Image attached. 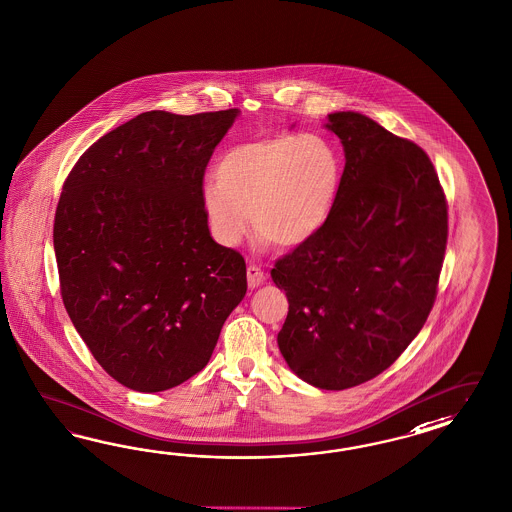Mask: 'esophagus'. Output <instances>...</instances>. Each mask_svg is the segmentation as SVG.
Here are the masks:
<instances>
[{"label": "esophagus", "instance_id": "esophagus-1", "mask_svg": "<svg viewBox=\"0 0 512 512\" xmlns=\"http://www.w3.org/2000/svg\"><path fill=\"white\" fill-rule=\"evenodd\" d=\"M247 280H249V288H258L260 284L265 282V273H263L258 265L250 263L249 267H247Z\"/></svg>", "mask_w": 512, "mask_h": 512}]
</instances>
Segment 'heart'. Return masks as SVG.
<instances>
[{
    "label": "heart",
    "instance_id": "heart-1",
    "mask_svg": "<svg viewBox=\"0 0 512 512\" xmlns=\"http://www.w3.org/2000/svg\"><path fill=\"white\" fill-rule=\"evenodd\" d=\"M202 205L220 245H237L252 224L282 249L312 239L335 209L342 157L320 134H275L228 149Z\"/></svg>",
    "mask_w": 512,
    "mask_h": 512
}]
</instances>
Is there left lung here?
I'll return each mask as SVG.
<instances>
[{
  "label": "left lung",
  "mask_w": 512,
  "mask_h": 512,
  "mask_svg": "<svg viewBox=\"0 0 512 512\" xmlns=\"http://www.w3.org/2000/svg\"><path fill=\"white\" fill-rule=\"evenodd\" d=\"M346 166L335 209L271 277L288 297L278 348L314 387L376 378L419 335L438 295L447 198L421 147L357 112L327 116Z\"/></svg>",
  "instance_id": "obj_1"
}]
</instances>
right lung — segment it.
<instances>
[{
    "label": "right lung",
    "instance_id": "add662e5",
    "mask_svg": "<svg viewBox=\"0 0 512 512\" xmlns=\"http://www.w3.org/2000/svg\"><path fill=\"white\" fill-rule=\"evenodd\" d=\"M235 116L144 112L88 147L63 183V305L95 361L134 391L198 374L247 293L245 258L215 243L202 205L205 168Z\"/></svg>",
    "mask_w": 512,
    "mask_h": 512
}]
</instances>
